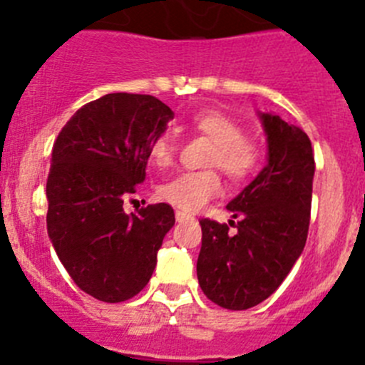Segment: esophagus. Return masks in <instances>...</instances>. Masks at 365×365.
Wrapping results in <instances>:
<instances>
[{"mask_svg":"<svg viewBox=\"0 0 365 365\" xmlns=\"http://www.w3.org/2000/svg\"><path fill=\"white\" fill-rule=\"evenodd\" d=\"M175 219L179 222H185V221H193V217L190 214H185V212H180V210H177L175 212Z\"/></svg>","mask_w":365,"mask_h":365,"instance_id":"34e87169","label":"esophagus"}]
</instances>
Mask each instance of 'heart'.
Masks as SVG:
<instances>
[{
    "label": "heart",
    "mask_w": 365,
    "mask_h": 365,
    "mask_svg": "<svg viewBox=\"0 0 365 365\" xmlns=\"http://www.w3.org/2000/svg\"><path fill=\"white\" fill-rule=\"evenodd\" d=\"M195 133L212 140L206 157L208 166L221 168L232 180H243L256 172L261 160L257 138L243 133V125L221 111H201L190 120ZM177 144L170 135H159L148 146V157L157 168L173 163ZM221 192V177L215 170L185 172L168 179L157 188V197L179 210L195 212Z\"/></svg>",
    "instance_id": "obj_1"
}]
</instances>
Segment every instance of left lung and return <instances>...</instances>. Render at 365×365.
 I'll use <instances>...</instances> for the list:
<instances>
[{"label": "left lung", "instance_id": "1", "mask_svg": "<svg viewBox=\"0 0 365 365\" xmlns=\"http://www.w3.org/2000/svg\"><path fill=\"white\" fill-rule=\"evenodd\" d=\"M269 163L228 202L237 222L201 219L197 279L206 298L245 311L274 294L294 267L311 221L314 153L307 133L263 113ZM236 232H230V227Z\"/></svg>", "mask_w": 365, "mask_h": 365}]
</instances>
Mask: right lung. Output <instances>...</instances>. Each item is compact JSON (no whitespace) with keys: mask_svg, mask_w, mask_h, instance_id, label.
I'll return each instance as SVG.
<instances>
[{"mask_svg":"<svg viewBox=\"0 0 365 365\" xmlns=\"http://www.w3.org/2000/svg\"><path fill=\"white\" fill-rule=\"evenodd\" d=\"M172 118L155 96L109 93L82 106L54 140L47 232L71 279L100 302L143 291L175 225L166 202L122 208L146 177L148 146Z\"/></svg>","mask_w":365,"mask_h":365,"instance_id":"obj_1","label":"right lung"}]
</instances>
